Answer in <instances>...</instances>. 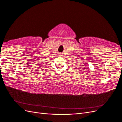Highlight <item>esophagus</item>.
Here are the masks:
<instances>
[{"mask_svg": "<svg viewBox=\"0 0 122 122\" xmlns=\"http://www.w3.org/2000/svg\"><path fill=\"white\" fill-rule=\"evenodd\" d=\"M61 55H62V53H58V55H59V56H61Z\"/></svg>", "mask_w": 122, "mask_h": 122, "instance_id": "34e87169", "label": "esophagus"}]
</instances>
